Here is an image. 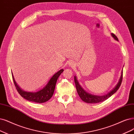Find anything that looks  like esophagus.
Segmentation results:
<instances>
[{
	"mask_svg": "<svg viewBox=\"0 0 134 134\" xmlns=\"http://www.w3.org/2000/svg\"><path fill=\"white\" fill-rule=\"evenodd\" d=\"M70 64H72V63H70Z\"/></svg>",
	"mask_w": 134,
	"mask_h": 134,
	"instance_id": "obj_1",
	"label": "esophagus"
}]
</instances>
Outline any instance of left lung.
I'll return each instance as SVG.
<instances>
[{
  "label": "left lung",
  "instance_id": "8db88e82",
  "mask_svg": "<svg viewBox=\"0 0 134 134\" xmlns=\"http://www.w3.org/2000/svg\"><path fill=\"white\" fill-rule=\"evenodd\" d=\"M111 35L114 38L115 40H118V38L116 37V36H115V35H114V34H112ZM122 81V72L119 82H118L116 86L111 91H110L109 93H108L106 95L102 96H94L92 94H89L84 91L81 88L80 85H79V83L76 79V77H75V83L78 95L82 99V100L83 101L86 102L87 103H100L105 100L108 98L110 97L113 94H114L118 90V89L119 88L121 85Z\"/></svg>",
  "mask_w": 134,
  "mask_h": 134
}]
</instances>
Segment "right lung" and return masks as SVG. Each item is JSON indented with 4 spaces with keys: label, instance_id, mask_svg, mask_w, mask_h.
Listing matches in <instances>:
<instances>
[{
    "label": "right lung",
    "instance_id": "right-lung-1",
    "mask_svg": "<svg viewBox=\"0 0 134 134\" xmlns=\"http://www.w3.org/2000/svg\"><path fill=\"white\" fill-rule=\"evenodd\" d=\"M63 70L62 69L60 71L57 72L56 74H54L47 83V85L45 86V87H44L42 90L35 93L23 91L17 85L16 82L15 81L13 76V80L17 91L21 97L25 99L30 102L42 103L48 101L52 97L57 79L58 78L59 76H60L61 74L63 72Z\"/></svg>",
    "mask_w": 134,
    "mask_h": 134
}]
</instances>
